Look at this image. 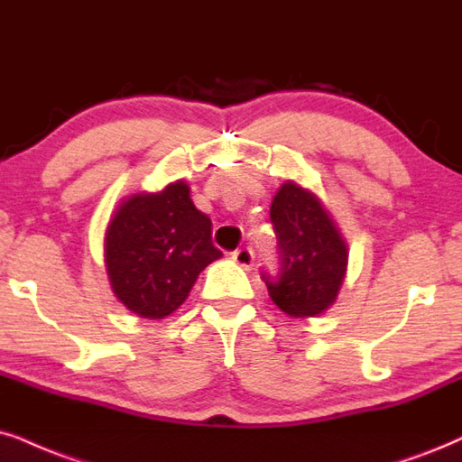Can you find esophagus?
<instances>
[{"mask_svg": "<svg viewBox=\"0 0 462 462\" xmlns=\"http://www.w3.org/2000/svg\"><path fill=\"white\" fill-rule=\"evenodd\" d=\"M232 260H235L238 266H243L245 271H249V268L254 266V251H251L249 247L236 249L235 254H232Z\"/></svg>", "mask_w": 462, "mask_h": 462, "instance_id": "34e87169", "label": "esophagus"}]
</instances>
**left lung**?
<instances>
[{"mask_svg": "<svg viewBox=\"0 0 462 462\" xmlns=\"http://www.w3.org/2000/svg\"><path fill=\"white\" fill-rule=\"evenodd\" d=\"M271 221L279 245V277L264 274L274 305L290 318H313L337 300L347 271V243L313 191L285 180L273 198Z\"/></svg>", "mask_w": 462, "mask_h": 462, "instance_id": "1", "label": "left lung"}]
</instances>
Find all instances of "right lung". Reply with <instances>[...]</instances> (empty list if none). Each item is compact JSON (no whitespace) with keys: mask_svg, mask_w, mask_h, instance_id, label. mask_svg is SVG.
<instances>
[{"mask_svg":"<svg viewBox=\"0 0 462 462\" xmlns=\"http://www.w3.org/2000/svg\"><path fill=\"white\" fill-rule=\"evenodd\" d=\"M211 227V219L191 202L185 180L155 194L127 196L104 236V264L116 300L144 319L177 311L198 274L221 258Z\"/></svg>","mask_w":462,"mask_h":462,"instance_id":"add662e5","label":"right lung"}]
</instances>
